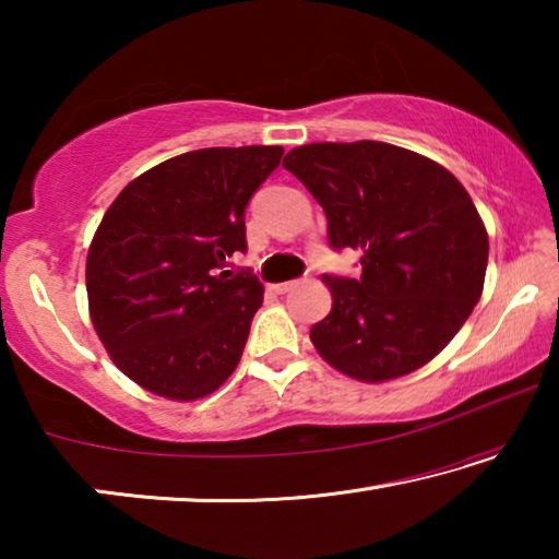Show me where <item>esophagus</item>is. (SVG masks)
<instances>
[{
	"instance_id": "obj_1",
	"label": "esophagus",
	"mask_w": 559,
	"mask_h": 559,
	"mask_svg": "<svg viewBox=\"0 0 559 559\" xmlns=\"http://www.w3.org/2000/svg\"><path fill=\"white\" fill-rule=\"evenodd\" d=\"M298 283L300 281H286V283H273V290H276V293H281V296H283V293H290L293 288H296L298 286Z\"/></svg>"
}]
</instances>
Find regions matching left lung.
<instances>
[{"mask_svg":"<svg viewBox=\"0 0 559 559\" xmlns=\"http://www.w3.org/2000/svg\"><path fill=\"white\" fill-rule=\"evenodd\" d=\"M296 175L328 216L335 249L362 251V276H323L328 318L310 328L320 357L380 384L431 362L484 293L488 231L447 167L377 140L290 150Z\"/></svg>","mask_w":559,"mask_h":559,"instance_id":"8db88e82","label":"left lung"}]
</instances>
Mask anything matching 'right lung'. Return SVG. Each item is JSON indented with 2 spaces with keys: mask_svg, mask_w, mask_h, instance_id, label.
Here are the masks:
<instances>
[{
  "mask_svg": "<svg viewBox=\"0 0 559 559\" xmlns=\"http://www.w3.org/2000/svg\"><path fill=\"white\" fill-rule=\"evenodd\" d=\"M281 157V145L192 150L132 179L103 214L86 259L91 323L143 390L194 402L239 365L263 286L224 269Z\"/></svg>",
  "mask_w": 559,
  "mask_h": 559,
  "instance_id": "obj_1",
  "label": "right lung"
}]
</instances>
